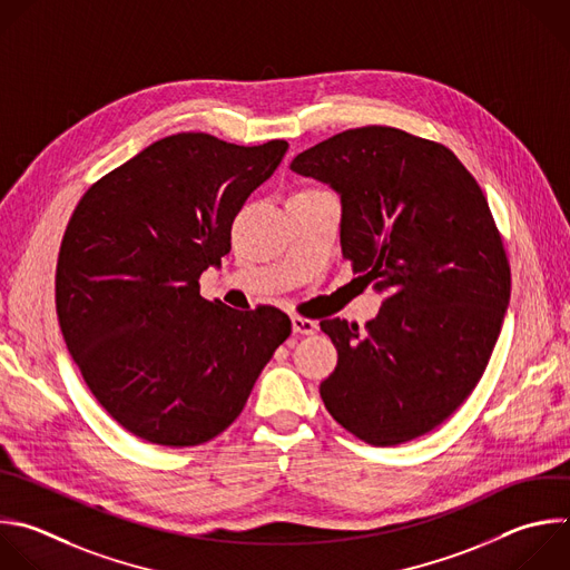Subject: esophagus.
<instances>
[{"instance_id":"esophagus-1","label":"esophagus","mask_w":570,"mask_h":570,"mask_svg":"<svg viewBox=\"0 0 570 570\" xmlns=\"http://www.w3.org/2000/svg\"><path fill=\"white\" fill-rule=\"evenodd\" d=\"M291 326H293V333H299V335H313L317 331V322L299 315L291 317Z\"/></svg>"}]
</instances>
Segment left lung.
<instances>
[{"mask_svg":"<svg viewBox=\"0 0 570 570\" xmlns=\"http://www.w3.org/2000/svg\"><path fill=\"white\" fill-rule=\"evenodd\" d=\"M291 169L340 197L342 255L383 295L364 331L320 324L337 348L324 407L377 448L419 439L472 394L510 302L481 187L445 145L377 125L317 142Z\"/></svg>","mask_w":570,"mask_h":570,"instance_id":"left-lung-1","label":"left lung"}]
</instances>
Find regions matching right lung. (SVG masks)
Wrapping results in <instances>:
<instances>
[{"label":"right lung","instance_id":"obj_1","mask_svg":"<svg viewBox=\"0 0 570 570\" xmlns=\"http://www.w3.org/2000/svg\"><path fill=\"white\" fill-rule=\"evenodd\" d=\"M286 149L174 134L80 199L58 257V320L91 394L134 436L167 448L215 439L291 335L279 308L199 295L202 273L230 253L237 213Z\"/></svg>","mask_w":570,"mask_h":570}]
</instances>
